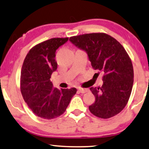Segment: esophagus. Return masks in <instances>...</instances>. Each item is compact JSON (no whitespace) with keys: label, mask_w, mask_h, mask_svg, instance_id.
<instances>
[{"label":"esophagus","mask_w":149,"mask_h":149,"mask_svg":"<svg viewBox=\"0 0 149 149\" xmlns=\"http://www.w3.org/2000/svg\"><path fill=\"white\" fill-rule=\"evenodd\" d=\"M78 91L81 94H84V93L87 92L88 91V89H83V88H79Z\"/></svg>","instance_id":"1"}]
</instances>
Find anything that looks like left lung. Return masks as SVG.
<instances>
[{
  "mask_svg": "<svg viewBox=\"0 0 149 149\" xmlns=\"http://www.w3.org/2000/svg\"><path fill=\"white\" fill-rule=\"evenodd\" d=\"M70 41L87 53L94 70L104 73L102 86L90 88L96 97L89 106L91 113L105 119L118 114L129 100L134 81L132 61L123 46L102 33L77 35Z\"/></svg>",
  "mask_w": 149,
  "mask_h": 149,
  "instance_id": "left-lung-1",
  "label": "left lung"
}]
</instances>
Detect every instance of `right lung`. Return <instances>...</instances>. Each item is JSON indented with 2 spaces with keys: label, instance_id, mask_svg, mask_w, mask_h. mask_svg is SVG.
<instances>
[{
  "label": "right lung",
  "instance_id": "1",
  "mask_svg": "<svg viewBox=\"0 0 149 149\" xmlns=\"http://www.w3.org/2000/svg\"><path fill=\"white\" fill-rule=\"evenodd\" d=\"M66 38H53L33 47L26 55L21 69V91L31 110L41 118L53 119L63 114L76 88L53 87L50 81L56 71L55 52L68 41Z\"/></svg>",
  "mask_w": 149,
  "mask_h": 149
}]
</instances>
